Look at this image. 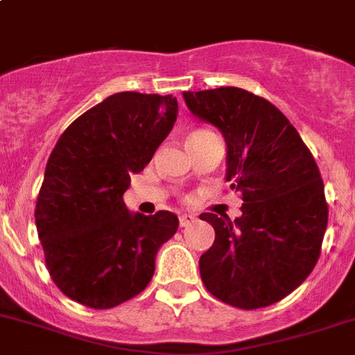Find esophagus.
Returning a JSON list of instances; mask_svg holds the SVG:
<instances>
[{"label":"esophagus","mask_w":355,"mask_h":355,"mask_svg":"<svg viewBox=\"0 0 355 355\" xmlns=\"http://www.w3.org/2000/svg\"><path fill=\"white\" fill-rule=\"evenodd\" d=\"M196 218L192 214H181L180 216V227H189L190 223H194Z\"/></svg>","instance_id":"obj_1"}]
</instances>
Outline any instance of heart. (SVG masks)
Returning a JSON list of instances; mask_svg holds the SVG:
<instances>
[{
	"instance_id": "heart-1",
	"label": "heart",
	"mask_w": 355,
	"mask_h": 355,
	"mask_svg": "<svg viewBox=\"0 0 355 355\" xmlns=\"http://www.w3.org/2000/svg\"><path fill=\"white\" fill-rule=\"evenodd\" d=\"M196 134H201V132H196ZM192 136H194V134H192Z\"/></svg>"
}]
</instances>
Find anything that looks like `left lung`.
<instances>
[{"mask_svg": "<svg viewBox=\"0 0 355 355\" xmlns=\"http://www.w3.org/2000/svg\"><path fill=\"white\" fill-rule=\"evenodd\" d=\"M196 118L227 143V181L243 194L241 216L205 212L216 230L199 257L210 294L237 309L274 304L314 270L329 207L314 157L286 116L237 87L183 92Z\"/></svg>", "mask_w": 355, "mask_h": 355, "instance_id": "obj_1", "label": "left lung"}]
</instances>
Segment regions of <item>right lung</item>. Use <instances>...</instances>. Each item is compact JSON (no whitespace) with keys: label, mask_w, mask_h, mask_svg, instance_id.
Instances as JSON below:
<instances>
[{"label":"right lung","mask_w":355,"mask_h":355,"mask_svg":"<svg viewBox=\"0 0 355 355\" xmlns=\"http://www.w3.org/2000/svg\"><path fill=\"white\" fill-rule=\"evenodd\" d=\"M178 118L172 96L119 92L70 123L55 143L36 203V227L55 286L90 309L146 288L178 216L130 212V175L150 163Z\"/></svg>","instance_id":"add662e5"}]
</instances>
